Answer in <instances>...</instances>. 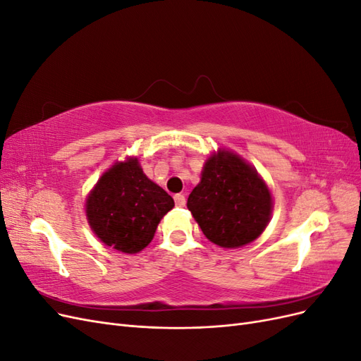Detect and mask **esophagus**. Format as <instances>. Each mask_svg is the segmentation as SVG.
Segmentation results:
<instances>
[{
  "label": "esophagus",
  "mask_w": 361,
  "mask_h": 361,
  "mask_svg": "<svg viewBox=\"0 0 361 361\" xmlns=\"http://www.w3.org/2000/svg\"><path fill=\"white\" fill-rule=\"evenodd\" d=\"M174 202H176V206H179V207H183L185 204H187V200H185V195L183 194H176V195H174Z\"/></svg>",
  "instance_id": "34e87169"
}]
</instances>
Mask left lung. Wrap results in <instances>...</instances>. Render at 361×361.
Segmentation results:
<instances>
[{"label":"left lung","instance_id":"1","mask_svg":"<svg viewBox=\"0 0 361 361\" xmlns=\"http://www.w3.org/2000/svg\"><path fill=\"white\" fill-rule=\"evenodd\" d=\"M188 209L211 243L239 248L257 239L272 214V197L255 167L231 150L206 159Z\"/></svg>","mask_w":361,"mask_h":361}]
</instances>
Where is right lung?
I'll return each instance as SVG.
<instances>
[{
	"label": "right lung",
	"mask_w": 361,
	"mask_h": 361,
	"mask_svg": "<svg viewBox=\"0 0 361 361\" xmlns=\"http://www.w3.org/2000/svg\"><path fill=\"white\" fill-rule=\"evenodd\" d=\"M173 206L171 195L146 176L138 159L126 158L97 180L85 200V215L105 245L135 255L150 244Z\"/></svg>",
	"instance_id": "right-lung-1"
}]
</instances>
